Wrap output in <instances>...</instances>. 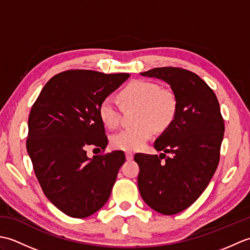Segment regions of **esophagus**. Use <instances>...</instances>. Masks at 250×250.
<instances>
[{"label":"esophagus","instance_id":"esophagus-1","mask_svg":"<svg viewBox=\"0 0 250 250\" xmlns=\"http://www.w3.org/2000/svg\"><path fill=\"white\" fill-rule=\"evenodd\" d=\"M133 157H134V155H133V152H131V151H126L125 152V159L128 161H131L132 159H133Z\"/></svg>","mask_w":250,"mask_h":250}]
</instances>
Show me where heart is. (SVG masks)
I'll list each match as a JSON object with an SVG mask.
<instances>
[{"label": "heart", "mask_w": 250, "mask_h": 250, "mask_svg": "<svg viewBox=\"0 0 250 250\" xmlns=\"http://www.w3.org/2000/svg\"><path fill=\"white\" fill-rule=\"evenodd\" d=\"M119 99L124 105H136V122L139 125L120 131L111 137V145L117 149L136 151L151 139L155 128L167 129L177 111V101L174 94L161 90L158 83L147 81H134L121 90ZM101 121L114 129L120 122V110L111 98H105L99 106Z\"/></svg>", "instance_id": "obj_1"}]
</instances>
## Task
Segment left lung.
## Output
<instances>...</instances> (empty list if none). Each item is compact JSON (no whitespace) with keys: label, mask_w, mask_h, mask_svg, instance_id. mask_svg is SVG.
I'll return each instance as SVG.
<instances>
[{"label":"left lung","mask_w":250,"mask_h":250,"mask_svg":"<svg viewBox=\"0 0 250 250\" xmlns=\"http://www.w3.org/2000/svg\"><path fill=\"white\" fill-rule=\"evenodd\" d=\"M141 75L166 82L177 101L174 120L153 144L162 152L134 156L143 200L158 213L174 215L194 203L213 177L219 163L224 119L216 94L196 74L156 67Z\"/></svg>","instance_id":"obj_1"}]
</instances>
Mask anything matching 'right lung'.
Returning <instances> with one entry per match:
<instances>
[{
	"instance_id": "right-lung-1",
	"label": "right lung",
	"mask_w": 250,
	"mask_h": 250,
	"mask_svg": "<svg viewBox=\"0 0 250 250\" xmlns=\"http://www.w3.org/2000/svg\"><path fill=\"white\" fill-rule=\"evenodd\" d=\"M130 74L72 70L49 79L32 106L26 150L45 195L67 216L86 218L109 199L125 152L87 156L108 144L99 106Z\"/></svg>"
}]
</instances>
